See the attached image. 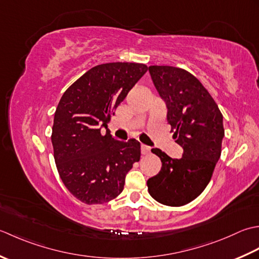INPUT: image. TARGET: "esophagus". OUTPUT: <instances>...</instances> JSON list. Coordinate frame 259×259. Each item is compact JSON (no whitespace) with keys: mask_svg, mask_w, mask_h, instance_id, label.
Returning <instances> with one entry per match:
<instances>
[{"mask_svg":"<svg viewBox=\"0 0 259 259\" xmlns=\"http://www.w3.org/2000/svg\"><path fill=\"white\" fill-rule=\"evenodd\" d=\"M141 151H142V154H149V153L151 152V147H150V146H147V145L142 144V146H141Z\"/></svg>","mask_w":259,"mask_h":259,"instance_id":"esophagus-1","label":"esophagus"}]
</instances>
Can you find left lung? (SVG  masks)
Instances as JSON below:
<instances>
[{"label": "left lung", "instance_id": "obj_1", "mask_svg": "<svg viewBox=\"0 0 259 259\" xmlns=\"http://www.w3.org/2000/svg\"><path fill=\"white\" fill-rule=\"evenodd\" d=\"M149 71L167 108V123L181 159H172L159 149L152 152L162 167L147 180L153 199L171 207L191 202L202 193L212 177L225 136L224 117L202 83L187 70L171 66H151Z\"/></svg>", "mask_w": 259, "mask_h": 259}]
</instances>
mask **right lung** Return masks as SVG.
Here are the masks:
<instances>
[{
	"label": "right lung",
	"mask_w": 259,
	"mask_h": 259,
	"mask_svg": "<svg viewBox=\"0 0 259 259\" xmlns=\"http://www.w3.org/2000/svg\"><path fill=\"white\" fill-rule=\"evenodd\" d=\"M146 71L143 63L98 65L73 82L58 104L51 135L56 165L66 188L82 202L100 204L117 197L126 174L140 161V142L115 140L107 123Z\"/></svg>",
	"instance_id": "right-lung-1"
}]
</instances>
